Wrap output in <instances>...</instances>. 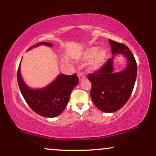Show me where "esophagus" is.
I'll return each instance as SVG.
<instances>
[{
  "label": "esophagus",
  "instance_id": "esophagus-1",
  "mask_svg": "<svg viewBox=\"0 0 156 156\" xmlns=\"http://www.w3.org/2000/svg\"><path fill=\"white\" fill-rule=\"evenodd\" d=\"M78 79H79V80H81L85 78V76H84V74L83 73H78Z\"/></svg>",
  "mask_w": 156,
  "mask_h": 156
}]
</instances>
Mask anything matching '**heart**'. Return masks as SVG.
<instances>
[{
    "label": "heart",
    "mask_w": 156,
    "mask_h": 156,
    "mask_svg": "<svg viewBox=\"0 0 156 156\" xmlns=\"http://www.w3.org/2000/svg\"><path fill=\"white\" fill-rule=\"evenodd\" d=\"M107 53L105 49H99L97 47L89 48L80 55L78 60L83 62H90L89 68L91 70L97 71L103 67L105 62Z\"/></svg>",
    "instance_id": "obj_1"
}]
</instances>
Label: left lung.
Here are the masks:
<instances>
[{"instance_id": "1", "label": "left lung", "mask_w": 156, "mask_h": 156, "mask_svg": "<svg viewBox=\"0 0 156 156\" xmlns=\"http://www.w3.org/2000/svg\"><path fill=\"white\" fill-rule=\"evenodd\" d=\"M112 48L110 58L101 69L88 75L92 83L90 96L94 104L103 112L112 113L120 109L130 98L137 76V64L133 53L124 44L108 40ZM117 54H122L128 61L124 71L113 72L112 62Z\"/></svg>"}]
</instances>
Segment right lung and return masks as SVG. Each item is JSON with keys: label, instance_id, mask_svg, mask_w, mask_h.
I'll return each instance as SVG.
<instances>
[{"label": "right lung", "instance_id": "obj_1", "mask_svg": "<svg viewBox=\"0 0 156 156\" xmlns=\"http://www.w3.org/2000/svg\"><path fill=\"white\" fill-rule=\"evenodd\" d=\"M42 44L49 47L53 46L49 42H41L28 50ZM20 66V64L17 69V82L20 90L30 108L37 114L45 117H55L62 114L67 106L71 92L78 83L77 75L61 74L54 81L44 88L32 89L23 81Z\"/></svg>", "mask_w": 156, "mask_h": 156}]
</instances>
